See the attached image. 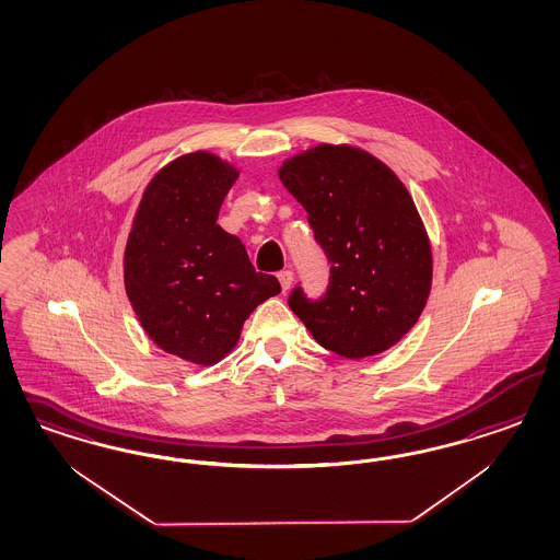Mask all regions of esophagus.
<instances>
[{"label": "esophagus", "mask_w": 560, "mask_h": 560, "mask_svg": "<svg viewBox=\"0 0 560 560\" xmlns=\"http://www.w3.org/2000/svg\"><path fill=\"white\" fill-rule=\"evenodd\" d=\"M279 283H281V289L283 291H288L289 288H291V283H293V272L291 271H281L279 275Z\"/></svg>", "instance_id": "34e87169"}]
</instances>
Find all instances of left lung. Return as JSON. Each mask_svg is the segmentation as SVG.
<instances>
[{
    "mask_svg": "<svg viewBox=\"0 0 560 560\" xmlns=\"http://www.w3.org/2000/svg\"><path fill=\"white\" fill-rule=\"evenodd\" d=\"M279 178L307 211L330 262L328 288L289 307L312 337L347 359L375 355L407 335L431 289V246L405 185L372 153L318 145L288 160Z\"/></svg>",
    "mask_w": 560,
    "mask_h": 560,
    "instance_id": "obj_1",
    "label": "left lung"
}]
</instances>
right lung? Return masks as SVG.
I'll use <instances>...</instances> for the list:
<instances>
[{
	"label": "right lung",
	"mask_w": 560,
	"mask_h": 560,
	"mask_svg": "<svg viewBox=\"0 0 560 560\" xmlns=\"http://www.w3.org/2000/svg\"><path fill=\"white\" fill-rule=\"evenodd\" d=\"M236 178L213 153L170 162L145 188L125 250V289L139 323L160 349L199 365L228 355L256 305L281 291L218 223Z\"/></svg>",
	"instance_id": "add662e5"
}]
</instances>
